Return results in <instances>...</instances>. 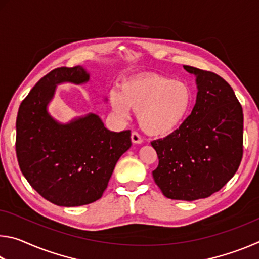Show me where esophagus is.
<instances>
[{"label":"esophagus","instance_id":"esophagus-1","mask_svg":"<svg viewBox=\"0 0 259 259\" xmlns=\"http://www.w3.org/2000/svg\"><path fill=\"white\" fill-rule=\"evenodd\" d=\"M131 142H133V144H142L143 139L137 133H133L131 134Z\"/></svg>","mask_w":259,"mask_h":259}]
</instances>
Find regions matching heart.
I'll use <instances>...</instances> for the list:
<instances>
[{"label": "heart", "mask_w": 259, "mask_h": 259, "mask_svg": "<svg viewBox=\"0 0 259 259\" xmlns=\"http://www.w3.org/2000/svg\"><path fill=\"white\" fill-rule=\"evenodd\" d=\"M109 103L117 115L126 119L138 112L142 129L151 136L171 134L185 120L192 91L185 82L151 74L126 81L122 90L112 89Z\"/></svg>", "instance_id": "obj_1"}]
</instances>
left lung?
Segmentation results:
<instances>
[{
    "instance_id": "obj_1",
    "label": "left lung",
    "mask_w": 259,
    "mask_h": 259,
    "mask_svg": "<svg viewBox=\"0 0 259 259\" xmlns=\"http://www.w3.org/2000/svg\"><path fill=\"white\" fill-rule=\"evenodd\" d=\"M195 76V105L182 125L152 142L159 157L153 178L164 196L195 201L221 190L242 159V107L231 85L211 72L184 66Z\"/></svg>"
}]
</instances>
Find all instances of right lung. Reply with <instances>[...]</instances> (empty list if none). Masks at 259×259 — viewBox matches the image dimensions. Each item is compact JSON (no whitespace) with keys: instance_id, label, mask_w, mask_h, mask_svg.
<instances>
[{"instance_id":"obj_1","label":"right lung","mask_w":259,"mask_h":259,"mask_svg":"<svg viewBox=\"0 0 259 259\" xmlns=\"http://www.w3.org/2000/svg\"><path fill=\"white\" fill-rule=\"evenodd\" d=\"M89 81L90 73L83 66L56 68L29 91L17 115L16 152L21 172L38 194L60 207H78L102 198L116 162L131 147L129 130L112 133L95 113L65 123L51 115L49 105L57 85Z\"/></svg>"}]
</instances>
